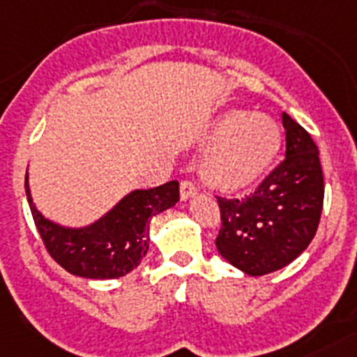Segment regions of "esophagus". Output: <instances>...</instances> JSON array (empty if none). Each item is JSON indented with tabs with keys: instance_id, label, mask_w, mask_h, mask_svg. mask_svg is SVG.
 Returning <instances> with one entry per match:
<instances>
[{
	"instance_id": "obj_1",
	"label": "esophagus",
	"mask_w": 357,
	"mask_h": 357,
	"mask_svg": "<svg viewBox=\"0 0 357 357\" xmlns=\"http://www.w3.org/2000/svg\"><path fill=\"white\" fill-rule=\"evenodd\" d=\"M196 185L190 181V179H183L181 181V185H179V194H181V199H188V198H192L194 194H196Z\"/></svg>"
}]
</instances>
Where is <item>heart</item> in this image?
<instances>
[{
	"mask_svg": "<svg viewBox=\"0 0 357 357\" xmlns=\"http://www.w3.org/2000/svg\"><path fill=\"white\" fill-rule=\"evenodd\" d=\"M211 146L205 158V178L216 187L236 190L251 185L273 163L280 149V130L264 113L233 109L224 113L211 130Z\"/></svg>",
	"mask_w": 357,
	"mask_h": 357,
	"instance_id": "obj_1",
	"label": "heart"
}]
</instances>
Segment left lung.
<instances>
[{"instance_id":"1","label":"left lung","mask_w":357,"mask_h":357,"mask_svg":"<svg viewBox=\"0 0 357 357\" xmlns=\"http://www.w3.org/2000/svg\"><path fill=\"white\" fill-rule=\"evenodd\" d=\"M286 158L245 198L216 196L222 227L220 255L244 273L260 277L288 266L308 248L324 198L319 150L310 133L282 113Z\"/></svg>"}]
</instances>
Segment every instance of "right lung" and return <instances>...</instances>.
<instances>
[{
    "label": "right lung",
    "instance_id": "1",
    "mask_svg": "<svg viewBox=\"0 0 357 357\" xmlns=\"http://www.w3.org/2000/svg\"><path fill=\"white\" fill-rule=\"evenodd\" d=\"M25 192L47 253L66 271L86 279H119L137 268L149 251L150 220L179 202V183L169 181L146 190H133L88 227L68 229L38 213L27 176Z\"/></svg>",
    "mask_w": 357,
    "mask_h": 357
}]
</instances>
